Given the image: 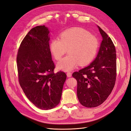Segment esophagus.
<instances>
[{
    "label": "esophagus",
    "instance_id": "1",
    "mask_svg": "<svg viewBox=\"0 0 131 131\" xmlns=\"http://www.w3.org/2000/svg\"><path fill=\"white\" fill-rule=\"evenodd\" d=\"M67 77H68V78H69V77H72V73H71V72H67Z\"/></svg>",
    "mask_w": 131,
    "mask_h": 131
}]
</instances>
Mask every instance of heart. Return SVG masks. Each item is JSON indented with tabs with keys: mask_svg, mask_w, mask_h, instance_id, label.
I'll use <instances>...</instances> for the list:
<instances>
[{
	"mask_svg": "<svg viewBox=\"0 0 131 131\" xmlns=\"http://www.w3.org/2000/svg\"><path fill=\"white\" fill-rule=\"evenodd\" d=\"M99 40L96 35L79 28L63 31L59 39L55 38L50 43L51 54L56 60L60 59L68 50V54L58 62L59 69L69 71L80 63L84 66L92 62L96 57Z\"/></svg>",
	"mask_w": 131,
	"mask_h": 131,
	"instance_id": "obj_1",
	"label": "heart"
}]
</instances>
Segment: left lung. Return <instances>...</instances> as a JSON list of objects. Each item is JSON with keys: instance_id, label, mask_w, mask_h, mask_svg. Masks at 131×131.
<instances>
[{"instance_id": "left-lung-1", "label": "left lung", "mask_w": 131, "mask_h": 131, "mask_svg": "<svg viewBox=\"0 0 131 131\" xmlns=\"http://www.w3.org/2000/svg\"><path fill=\"white\" fill-rule=\"evenodd\" d=\"M98 27L103 40L97 57L89 66L72 74L77 81L78 100L88 108L98 106L106 100L116 78L115 47L108 34Z\"/></svg>"}]
</instances>
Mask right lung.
<instances>
[{
    "mask_svg": "<svg viewBox=\"0 0 131 131\" xmlns=\"http://www.w3.org/2000/svg\"><path fill=\"white\" fill-rule=\"evenodd\" d=\"M49 34L45 26L33 28L22 41L16 58L19 85L28 99L42 110L59 103L67 79L64 72L54 73Z\"/></svg>",
    "mask_w": 131,
    "mask_h": 131,
    "instance_id": "1",
    "label": "right lung"
}]
</instances>
